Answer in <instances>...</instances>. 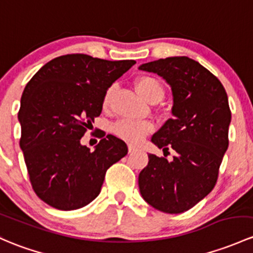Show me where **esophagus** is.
I'll list each match as a JSON object with an SVG mask.
<instances>
[{
	"instance_id": "1",
	"label": "esophagus",
	"mask_w": 253,
	"mask_h": 253,
	"mask_svg": "<svg viewBox=\"0 0 253 253\" xmlns=\"http://www.w3.org/2000/svg\"><path fill=\"white\" fill-rule=\"evenodd\" d=\"M138 148L135 147V145H132V144H128V153H134V151H137Z\"/></svg>"
}]
</instances>
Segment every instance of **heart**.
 Returning a JSON list of instances; mask_svg holds the SVG:
<instances>
[{
  "mask_svg": "<svg viewBox=\"0 0 253 253\" xmlns=\"http://www.w3.org/2000/svg\"><path fill=\"white\" fill-rule=\"evenodd\" d=\"M135 88L138 93L148 102H160L165 95V86L159 79L151 75H142L135 80ZM115 94V86L111 84L108 87L103 97V105L109 108L113 102ZM114 134L118 135L120 139H124L128 143H138L153 131V125L148 121L139 120L121 119L111 127Z\"/></svg>",
  "mask_w": 253,
  "mask_h": 253,
  "instance_id": "b5f03b06",
  "label": "heart"
}]
</instances>
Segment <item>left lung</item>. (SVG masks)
I'll return each mask as SVG.
<instances>
[{"label": "left lung", "instance_id": "8db88e82", "mask_svg": "<svg viewBox=\"0 0 253 253\" xmlns=\"http://www.w3.org/2000/svg\"><path fill=\"white\" fill-rule=\"evenodd\" d=\"M169 84L172 115L151 142L173 150V160L150 154L138 177L143 199L165 213H182L213 189L229 145L232 120L227 92L211 71L188 57H171L143 64Z\"/></svg>", "mask_w": 253, "mask_h": 253}]
</instances>
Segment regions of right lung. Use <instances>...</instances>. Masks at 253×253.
I'll use <instances>...</instances> for the list:
<instances>
[{
	"label": "right lung",
	"mask_w": 253,
	"mask_h": 253,
	"mask_svg": "<svg viewBox=\"0 0 253 253\" xmlns=\"http://www.w3.org/2000/svg\"><path fill=\"white\" fill-rule=\"evenodd\" d=\"M135 64L66 54L42 66L24 88L19 144L36 195L70 211L99 195L106 171L127 154L126 143L100 134L94 151L80 139L100 115L108 87Z\"/></svg>",
	"instance_id": "right-lung-1"
}]
</instances>
